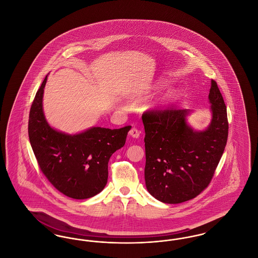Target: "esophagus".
<instances>
[{
	"mask_svg": "<svg viewBox=\"0 0 258 258\" xmlns=\"http://www.w3.org/2000/svg\"><path fill=\"white\" fill-rule=\"evenodd\" d=\"M139 135H140V133H139V131H138L136 127H133V128L130 131V135H131L132 137H134V138H138Z\"/></svg>",
	"mask_w": 258,
	"mask_h": 258,
	"instance_id": "1",
	"label": "esophagus"
}]
</instances>
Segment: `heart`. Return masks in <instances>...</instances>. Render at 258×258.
<instances>
[{
  "mask_svg": "<svg viewBox=\"0 0 258 258\" xmlns=\"http://www.w3.org/2000/svg\"><path fill=\"white\" fill-rule=\"evenodd\" d=\"M171 99V95L170 94H168V95H166V96H164L163 98H161L160 100V104L161 105H164V104H166V103H168V101Z\"/></svg>",
  "mask_w": 258,
  "mask_h": 258,
  "instance_id": "1",
  "label": "heart"
}]
</instances>
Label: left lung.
Segmentation results:
<instances>
[{
	"instance_id": "obj_1",
	"label": "left lung",
	"mask_w": 258,
	"mask_h": 258,
	"mask_svg": "<svg viewBox=\"0 0 258 258\" xmlns=\"http://www.w3.org/2000/svg\"><path fill=\"white\" fill-rule=\"evenodd\" d=\"M212 119L205 130L187 123L189 109L151 110L145 128V183L152 197L178 204L197 197L210 184L228 136L227 112L220 89L211 81Z\"/></svg>"
}]
</instances>
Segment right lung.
Wrapping results in <instances>:
<instances>
[{"label":"right lung","mask_w":258,"mask_h":258,"mask_svg":"<svg viewBox=\"0 0 258 258\" xmlns=\"http://www.w3.org/2000/svg\"><path fill=\"white\" fill-rule=\"evenodd\" d=\"M46 81L47 75L31 106L28 125L39 168L62 195L74 199L95 197L106 185L109 159L123 147L132 126L116 130L93 126L76 135L53 128L42 107Z\"/></svg>","instance_id":"obj_1"}]
</instances>
